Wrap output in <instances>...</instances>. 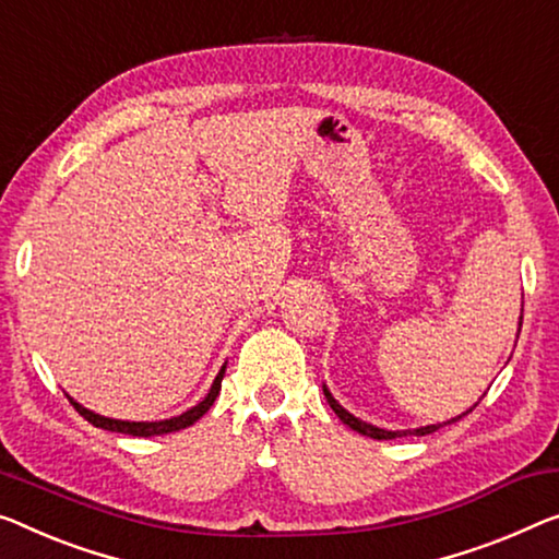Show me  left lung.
I'll list each match as a JSON object with an SVG mask.
<instances>
[{
    "instance_id": "1",
    "label": "left lung",
    "mask_w": 559,
    "mask_h": 559,
    "mask_svg": "<svg viewBox=\"0 0 559 559\" xmlns=\"http://www.w3.org/2000/svg\"><path fill=\"white\" fill-rule=\"evenodd\" d=\"M520 326H522V316H520ZM323 396H326V402H329V406L333 412H336V416L341 421L346 424V427H352L354 431H359V435H364V437H371V439H396V437H409V435H414V437H427V435H431V431H437V429H441L444 427V424H452V421H456V419H462L464 414H469L474 406H469V409H466L464 414H460V416H454V419H449V421H444V424H429V427H419V429H404V431H389V429H379V427H373V424H369V421H361L359 416H354L352 412H346L344 406H341L336 399H333V394L329 391V386L323 384Z\"/></svg>"
}]
</instances>
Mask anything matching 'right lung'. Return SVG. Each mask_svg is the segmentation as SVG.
Listing matches in <instances>:
<instances>
[{"label":"right lung","instance_id":"add662e5","mask_svg":"<svg viewBox=\"0 0 559 559\" xmlns=\"http://www.w3.org/2000/svg\"><path fill=\"white\" fill-rule=\"evenodd\" d=\"M223 373H226V364L221 366L218 377H215L211 391H207L203 402H198L195 406H190L188 412H182L178 416H170V419H160V421H128V419H110V416H103V414H95L82 406L80 402H74L72 396L70 404L74 409L80 412V416H85V419L93 424L97 429H107V431H118V435H130V437H160V435H170V431H180L186 427H193V424L203 416L207 409H211L215 396L221 394V381H223Z\"/></svg>","mask_w":559,"mask_h":559}]
</instances>
